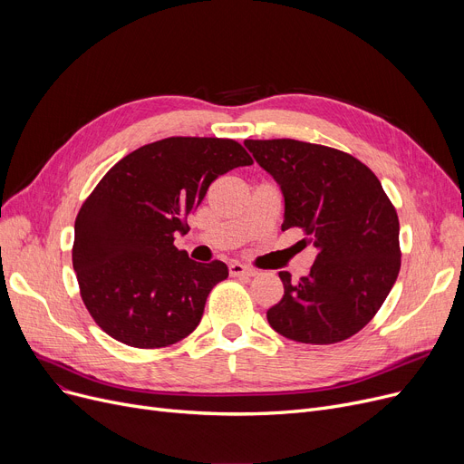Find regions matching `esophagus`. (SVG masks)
I'll use <instances>...</instances> for the list:
<instances>
[{
  "label": "esophagus",
  "mask_w": 464,
  "mask_h": 464,
  "mask_svg": "<svg viewBox=\"0 0 464 464\" xmlns=\"http://www.w3.org/2000/svg\"><path fill=\"white\" fill-rule=\"evenodd\" d=\"M229 275L231 276H246V278H250V276H256L257 271L252 269V266H248V265H242V263L233 261V263H229Z\"/></svg>",
  "instance_id": "1"
}]
</instances>
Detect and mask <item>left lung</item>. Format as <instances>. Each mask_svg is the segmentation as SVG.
Here are the masks:
<instances>
[{"mask_svg": "<svg viewBox=\"0 0 464 464\" xmlns=\"http://www.w3.org/2000/svg\"><path fill=\"white\" fill-rule=\"evenodd\" d=\"M280 184L282 229L299 227L318 250L308 276L284 282L266 320L303 344H336L367 325L401 271L399 216L378 177L357 158L295 139L245 140Z\"/></svg>", "mask_w": 464, "mask_h": 464, "instance_id": "1", "label": "left lung"}]
</instances>
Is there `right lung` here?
<instances>
[{"instance_id": "right-lung-1", "label": "right lung", "mask_w": 464, "mask_h": 464, "mask_svg": "<svg viewBox=\"0 0 464 464\" xmlns=\"http://www.w3.org/2000/svg\"><path fill=\"white\" fill-rule=\"evenodd\" d=\"M254 160L233 139L167 137L144 144L93 188L75 219L72 269L81 297L109 336L131 348H165L203 318L227 265L198 263L175 246L208 186Z\"/></svg>"}]
</instances>
